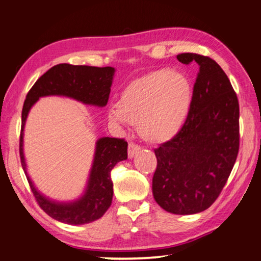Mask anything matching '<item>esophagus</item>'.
Here are the masks:
<instances>
[{"label": "esophagus", "mask_w": 261, "mask_h": 261, "mask_svg": "<svg viewBox=\"0 0 261 261\" xmlns=\"http://www.w3.org/2000/svg\"><path fill=\"white\" fill-rule=\"evenodd\" d=\"M139 150H140V146L134 144V142H130L129 148H127V156H129V158H132Z\"/></svg>", "instance_id": "esophagus-1"}]
</instances>
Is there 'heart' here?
Masks as SVG:
<instances>
[{
  "instance_id": "b5f03b06",
  "label": "heart",
  "mask_w": 261,
  "mask_h": 261,
  "mask_svg": "<svg viewBox=\"0 0 261 261\" xmlns=\"http://www.w3.org/2000/svg\"><path fill=\"white\" fill-rule=\"evenodd\" d=\"M191 98V85L185 74L156 70L132 80L107 117L116 125L137 124L138 134L148 142H165L182 129Z\"/></svg>"
}]
</instances>
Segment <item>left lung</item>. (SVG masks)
Here are the masks:
<instances>
[{"label": "left lung", "mask_w": 261, "mask_h": 261, "mask_svg": "<svg viewBox=\"0 0 261 261\" xmlns=\"http://www.w3.org/2000/svg\"><path fill=\"white\" fill-rule=\"evenodd\" d=\"M176 59L196 62L199 72L182 129L155 149L152 195L164 211L191 215L213 205L231 174L239 152L240 110L236 91L215 61L195 53Z\"/></svg>", "instance_id": "obj_1"}]
</instances>
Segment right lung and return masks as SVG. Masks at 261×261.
Listing matches in <instances>:
<instances>
[{"mask_svg": "<svg viewBox=\"0 0 261 261\" xmlns=\"http://www.w3.org/2000/svg\"><path fill=\"white\" fill-rule=\"evenodd\" d=\"M115 69L88 65L58 64L36 81L25 96L21 114L20 158L30 189L40 208L48 216L70 225H83L99 219L110 208L113 198L111 171L117 163L127 158L124 139L103 137L96 141L93 165L81 197L72 201H56L37 190L28 175L23 154V130L29 111L40 97L64 96L86 105L104 107L109 100Z\"/></svg>", "mask_w": 261, "mask_h": 261, "instance_id": "add662e5", "label": "right lung"}]
</instances>
